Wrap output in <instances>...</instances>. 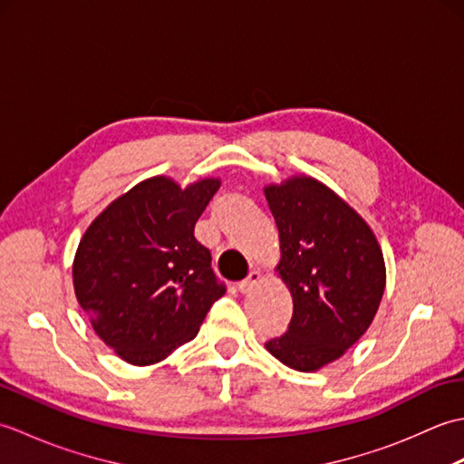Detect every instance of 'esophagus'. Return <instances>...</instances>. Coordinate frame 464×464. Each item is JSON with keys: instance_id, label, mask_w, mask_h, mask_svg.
<instances>
[{"instance_id": "esophagus-1", "label": "esophagus", "mask_w": 464, "mask_h": 464, "mask_svg": "<svg viewBox=\"0 0 464 464\" xmlns=\"http://www.w3.org/2000/svg\"><path fill=\"white\" fill-rule=\"evenodd\" d=\"M259 281H261V271H251L249 277L243 279V281L239 283V291H241V293H247V291H251Z\"/></svg>"}]
</instances>
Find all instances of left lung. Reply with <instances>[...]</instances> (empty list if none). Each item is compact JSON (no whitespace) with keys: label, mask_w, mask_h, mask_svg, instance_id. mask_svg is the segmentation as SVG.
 Wrapping results in <instances>:
<instances>
[{"label":"left lung","mask_w":464,"mask_h":464,"mask_svg":"<svg viewBox=\"0 0 464 464\" xmlns=\"http://www.w3.org/2000/svg\"><path fill=\"white\" fill-rule=\"evenodd\" d=\"M281 241L277 271L293 297L287 333L265 343L303 372L343 357L369 329L387 283L382 251L362 217L313 177L265 187Z\"/></svg>","instance_id":"8db88e82"}]
</instances>
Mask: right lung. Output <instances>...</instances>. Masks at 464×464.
<instances>
[{"instance_id":"obj_1","label":"right lung","mask_w":464,"mask_h":464,"mask_svg":"<svg viewBox=\"0 0 464 464\" xmlns=\"http://www.w3.org/2000/svg\"><path fill=\"white\" fill-rule=\"evenodd\" d=\"M219 179L181 189L151 177L107 207L87 227L73 259V287L93 331L131 364L163 361L195 339L225 285L195 223Z\"/></svg>"}]
</instances>
